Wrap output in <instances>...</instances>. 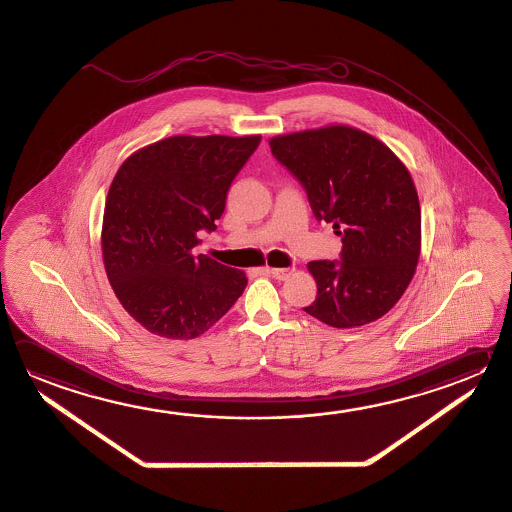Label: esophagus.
<instances>
[{
    "label": "esophagus",
    "instance_id": "esophagus-1",
    "mask_svg": "<svg viewBox=\"0 0 512 512\" xmlns=\"http://www.w3.org/2000/svg\"><path fill=\"white\" fill-rule=\"evenodd\" d=\"M272 278L287 279L292 274V269H269Z\"/></svg>",
    "mask_w": 512,
    "mask_h": 512
}]
</instances>
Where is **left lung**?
Segmentation results:
<instances>
[{
    "label": "left lung",
    "instance_id": "8db88e82",
    "mask_svg": "<svg viewBox=\"0 0 512 512\" xmlns=\"http://www.w3.org/2000/svg\"><path fill=\"white\" fill-rule=\"evenodd\" d=\"M272 155L334 223L341 261H310L317 298L305 312L334 328L377 321L408 289L420 256V204L408 168L370 133L344 124L278 135Z\"/></svg>",
    "mask_w": 512,
    "mask_h": 512
}]
</instances>
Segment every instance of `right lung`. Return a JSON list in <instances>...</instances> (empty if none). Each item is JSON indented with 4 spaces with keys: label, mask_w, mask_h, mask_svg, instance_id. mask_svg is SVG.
I'll return each mask as SVG.
<instances>
[{
    "label": "right lung",
    "mask_w": 512,
    "mask_h": 512,
    "mask_svg": "<svg viewBox=\"0 0 512 512\" xmlns=\"http://www.w3.org/2000/svg\"><path fill=\"white\" fill-rule=\"evenodd\" d=\"M261 135H177L122 162L104 205V269L124 310L151 334L195 339L243 294V270L198 254Z\"/></svg>",
    "instance_id": "right-lung-1"
}]
</instances>
